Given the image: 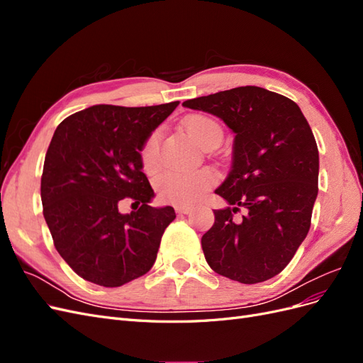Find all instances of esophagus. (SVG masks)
Here are the masks:
<instances>
[{
  "mask_svg": "<svg viewBox=\"0 0 363 363\" xmlns=\"http://www.w3.org/2000/svg\"><path fill=\"white\" fill-rule=\"evenodd\" d=\"M175 212L188 215V213L192 212V207H189V206H175Z\"/></svg>",
  "mask_w": 363,
  "mask_h": 363,
  "instance_id": "obj_1",
  "label": "esophagus"
}]
</instances>
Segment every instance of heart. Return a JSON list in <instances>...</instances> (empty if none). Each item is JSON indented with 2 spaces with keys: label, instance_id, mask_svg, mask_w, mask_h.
Returning a JSON list of instances; mask_svg holds the SVG:
<instances>
[{
  "label": "heart",
  "instance_id": "b5f03b06",
  "mask_svg": "<svg viewBox=\"0 0 363 363\" xmlns=\"http://www.w3.org/2000/svg\"><path fill=\"white\" fill-rule=\"evenodd\" d=\"M183 128L196 145L204 148L213 140L223 139V130L216 121L204 115H192L184 119ZM160 147V133L155 131L144 142L140 150V162L145 171H152L157 164ZM215 182V175L208 171L177 172L167 171L160 174L156 180V191L162 200L177 204L189 206L199 201L203 194Z\"/></svg>",
  "mask_w": 363,
  "mask_h": 363
}]
</instances>
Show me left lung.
<instances>
[{
  "label": "left lung",
  "mask_w": 363,
  "mask_h": 363,
  "mask_svg": "<svg viewBox=\"0 0 363 363\" xmlns=\"http://www.w3.org/2000/svg\"><path fill=\"white\" fill-rule=\"evenodd\" d=\"M223 119L235 133L232 169L215 191L228 203L213 211L201 238L215 272L245 284L265 281L288 265L311 228L320 156L300 107L257 86L183 103ZM246 208L236 222L233 213Z\"/></svg>",
  "instance_id": "obj_1"
}]
</instances>
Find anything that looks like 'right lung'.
Returning a JSON list of instances; mask_svg holds the SVG:
<instances>
[{
	"label": "right lung",
	"mask_w": 363,
	"mask_h": 363,
	"mask_svg": "<svg viewBox=\"0 0 363 363\" xmlns=\"http://www.w3.org/2000/svg\"><path fill=\"white\" fill-rule=\"evenodd\" d=\"M177 106L98 104L54 131L40 180L43 218L59 255L84 280L118 288L155 265L175 212L150 206L155 191L142 172L140 150ZM124 198L138 211L121 214Z\"/></svg>",
	"instance_id": "obj_1"
}]
</instances>
